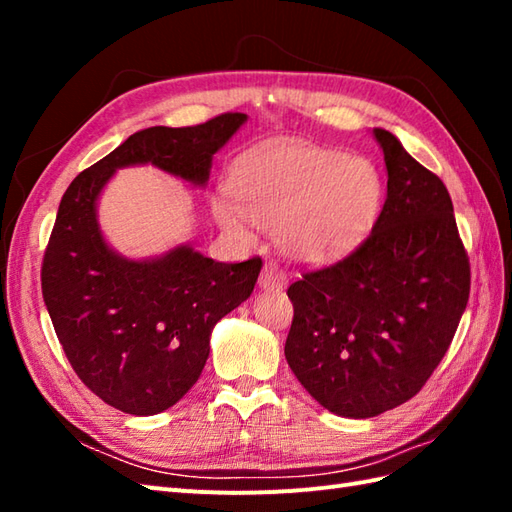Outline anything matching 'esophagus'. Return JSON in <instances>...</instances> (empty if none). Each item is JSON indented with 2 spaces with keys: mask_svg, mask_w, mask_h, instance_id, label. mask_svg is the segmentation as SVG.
<instances>
[{
  "mask_svg": "<svg viewBox=\"0 0 512 512\" xmlns=\"http://www.w3.org/2000/svg\"><path fill=\"white\" fill-rule=\"evenodd\" d=\"M259 286L264 290H279L286 286V275L275 262H266L262 275H259Z\"/></svg>",
  "mask_w": 512,
  "mask_h": 512,
  "instance_id": "34e87169",
  "label": "esophagus"
}]
</instances>
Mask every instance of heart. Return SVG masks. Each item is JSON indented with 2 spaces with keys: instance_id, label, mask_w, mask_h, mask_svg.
<instances>
[{
  "instance_id": "1",
  "label": "heart",
  "mask_w": 512,
  "mask_h": 512,
  "mask_svg": "<svg viewBox=\"0 0 512 512\" xmlns=\"http://www.w3.org/2000/svg\"><path fill=\"white\" fill-rule=\"evenodd\" d=\"M231 187L237 204L215 206L226 228L246 231L255 224L277 231L290 255L312 264L332 262L361 244L385 191L374 162L306 143L250 149L235 162Z\"/></svg>"
}]
</instances>
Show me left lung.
I'll use <instances>...</instances> for the list:
<instances>
[{
  "instance_id": "8db88e82",
  "label": "left lung",
  "mask_w": 512,
  "mask_h": 512,
  "mask_svg": "<svg viewBox=\"0 0 512 512\" xmlns=\"http://www.w3.org/2000/svg\"><path fill=\"white\" fill-rule=\"evenodd\" d=\"M387 200L361 244L290 284L286 361L336 416L374 418L413 398L447 354L471 264L444 182L374 129Z\"/></svg>"
}]
</instances>
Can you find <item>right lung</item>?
<instances>
[{"label":"right lung","mask_w":512,"mask_h":512,"mask_svg":"<svg viewBox=\"0 0 512 512\" xmlns=\"http://www.w3.org/2000/svg\"><path fill=\"white\" fill-rule=\"evenodd\" d=\"M246 114L193 127H149L81 171L63 193L41 264V292L72 369L107 405L154 416L200 378L215 323L250 297L262 257L213 262L189 246L132 262L105 244L96 198L118 167L145 165L193 184Z\"/></svg>","instance_id":"1"}]
</instances>
